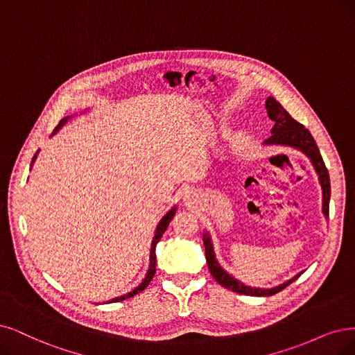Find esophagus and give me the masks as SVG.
<instances>
[{"label":"esophagus","instance_id":"34e87169","mask_svg":"<svg viewBox=\"0 0 355 355\" xmlns=\"http://www.w3.org/2000/svg\"><path fill=\"white\" fill-rule=\"evenodd\" d=\"M184 202H186V205H191L193 203V196L190 193L184 196Z\"/></svg>","mask_w":355,"mask_h":355}]
</instances>
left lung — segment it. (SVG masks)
<instances>
[{"mask_svg": "<svg viewBox=\"0 0 355 355\" xmlns=\"http://www.w3.org/2000/svg\"><path fill=\"white\" fill-rule=\"evenodd\" d=\"M266 110L270 120L275 123L272 128V136L265 140V144H282V146H291L298 150L303 152L306 156H309V159L311 161L314 169L319 175L320 186L323 190V214L327 218L329 216V199H331V181H329V173H327V168L324 166V162L322 159V155L319 152V148L316 141H314L313 136L310 135V131L298 121H295L294 118L288 114L282 105L275 99V98H268L266 101ZM203 244H205V253H206V261H207V268L211 270V275L215 278L218 284H220L224 288H228V290L244 294V295H253V297H269L282 291L284 288H286L290 284H293L301 273L295 275V277L290 281H286L285 284H281L275 288H269V290H260V288H252L247 286L243 282L237 281L234 277H231L230 273H227L224 269L220 268L218 263V260L215 257L214 252V245L211 241V235L209 232L203 234Z\"/></svg>", "mask_w": 355, "mask_h": 355, "instance_id": "8db88e82", "label": "left lung"}]
</instances>
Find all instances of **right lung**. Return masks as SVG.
I'll use <instances>...</instances> for the list:
<instances>
[{
  "instance_id": "right-lung-1",
  "label": "right lung",
  "mask_w": 355,
  "mask_h": 355,
  "mask_svg": "<svg viewBox=\"0 0 355 355\" xmlns=\"http://www.w3.org/2000/svg\"><path fill=\"white\" fill-rule=\"evenodd\" d=\"M70 116H65V118H62V120L60 121V124L55 127V130H54V133H57V131L67 123V120H69ZM37 153H39V150L35 153V156H33V159H32V165H33V162H35V159H36V156H37ZM31 165V166H32ZM175 211H177V207H173L171 209V211L161 219V222H159V225L156 227V232H155V237H153V241H152V247H150V265H149V270H148V273H146V278L143 279V282L137 286V288H135L133 291H130V293H127V294H124V295H121V297H116V298H112V300H110L108 303H114V301H123V300H127V298H131V297H135L136 294H139V293H141L144 288H146L148 285H149V282L152 281V278H153V275H155V270H156V254H155V248H156V244H157V241L161 240V237H162V234L166 231V228H168V225H169V222H171V219L174 218V215H175Z\"/></svg>"
}]
</instances>
